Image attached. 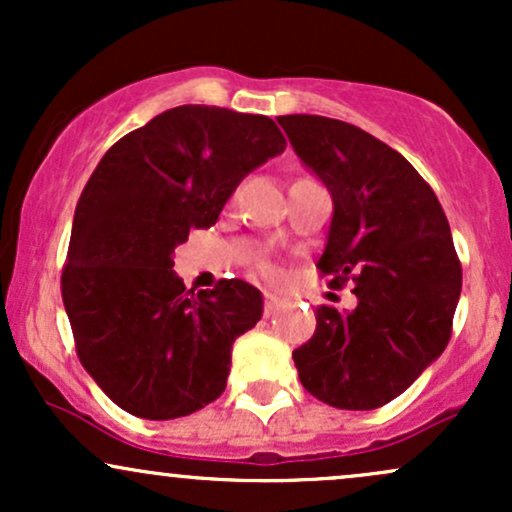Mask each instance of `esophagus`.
Wrapping results in <instances>:
<instances>
[{
  "label": "esophagus",
  "instance_id": "1",
  "mask_svg": "<svg viewBox=\"0 0 512 512\" xmlns=\"http://www.w3.org/2000/svg\"><path fill=\"white\" fill-rule=\"evenodd\" d=\"M279 305H281V298L276 296V293H264V313L267 315H272V313H276V310H279Z\"/></svg>",
  "mask_w": 512,
  "mask_h": 512
}]
</instances>
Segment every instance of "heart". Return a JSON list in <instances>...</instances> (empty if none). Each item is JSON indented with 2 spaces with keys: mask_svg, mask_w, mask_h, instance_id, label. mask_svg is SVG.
Wrapping results in <instances>:
<instances>
[{
  "mask_svg": "<svg viewBox=\"0 0 512 512\" xmlns=\"http://www.w3.org/2000/svg\"><path fill=\"white\" fill-rule=\"evenodd\" d=\"M255 269H257V274H262L264 279H272V281H276L281 276V269L276 267V264L272 262V260H257L255 262Z\"/></svg>",
  "mask_w": 512,
  "mask_h": 512,
  "instance_id": "1",
  "label": "heart"
}]
</instances>
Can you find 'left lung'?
I'll use <instances>...</instances> for the list:
<instances>
[{"label":"left lung","instance_id":"8db88e82","mask_svg":"<svg viewBox=\"0 0 512 512\" xmlns=\"http://www.w3.org/2000/svg\"><path fill=\"white\" fill-rule=\"evenodd\" d=\"M298 158L327 185L334 214L317 269L354 284L356 308L315 310V334L293 351L310 395L368 411L402 395L443 354L462 267L436 192L395 149L349 122L276 117Z\"/></svg>","mask_w":512,"mask_h":512}]
</instances>
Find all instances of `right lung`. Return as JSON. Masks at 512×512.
<instances>
[{
	"label": "right lung",
	"mask_w": 512,
	"mask_h": 512,
	"mask_svg": "<svg viewBox=\"0 0 512 512\" xmlns=\"http://www.w3.org/2000/svg\"><path fill=\"white\" fill-rule=\"evenodd\" d=\"M284 149L269 117L180 105L125 134L93 170L74 211L62 301L81 366L120 409L168 421L226 390L233 342L262 317V293L240 279L185 291L173 252Z\"/></svg>",
	"instance_id": "right-lung-1"
}]
</instances>
